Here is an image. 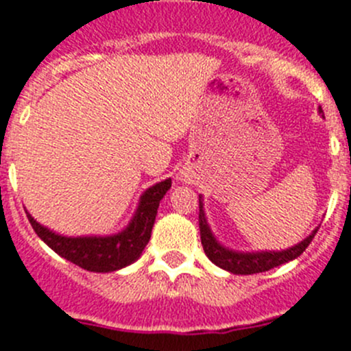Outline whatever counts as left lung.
<instances>
[{
  "mask_svg": "<svg viewBox=\"0 0 351 351\" xmlns=\"http://www.w3.org/2000/svg\"><path fill=\"white\" fill-rule=\"evenodd\" d=\"M320 112H322V109H320ZM199 228H201V242L206 256L215 265L223 268V270H228L237 275L260 274V271L271 270V268L294 260V258L300 256L308 247L310 242L315 237L317 230H319V228H315L312 235H308L303 242H300L298 245L289 247L286 251H279V253H275V251L274 253H267V251L265 253H235V251H230L221 244H218V241L213 237L211 230L208 227V221H206L201 197H199Z\"/></svg>",
  "mask_w": 351,
  "mask_h": 351,
  "instance_id": "obj_1",
  "label": "left lung"
}]
</instances>
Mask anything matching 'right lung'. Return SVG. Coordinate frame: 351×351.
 I'll list each match as a JSON object with an SVG mask.
<instances>
[{"label":"right lung","mask_w":351,"mask_h":351,"mask_svg":"<svg viewBox=\"0 0 351 351\" xmlns=\"http://www.w3.org/2000/svg\"><path fill=\"white\" fill-rule=\"evenodd\" d=\"M169 186L171 180H165L147 189L131 223L121 234L110 237H64L41 227L31 215L27 218L38 237L71 263L90 271H116L138 260L145 250L159 202Z\"/></svg>","instance_id":"right-lung-1"}]
</instances>
